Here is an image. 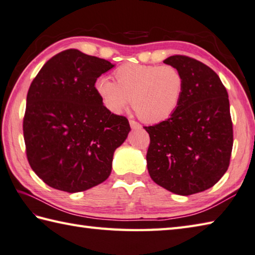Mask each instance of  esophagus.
<instances>
[{"label":"esophagus","instance_id":"34e87169","mask_svg":"<svg viewBox=\"0 0 255 255\" xmlns=\"http://www.w3.org/2000/svg\"><path fill=\"white\" fill-rule=\"evenodd\" d=\"M129 124H130V127H131L132 129H141V125L138 124L137 122L130 121V122H129Z\"/></svg>","mask_w":255,"mask_h":255}]
</instances>
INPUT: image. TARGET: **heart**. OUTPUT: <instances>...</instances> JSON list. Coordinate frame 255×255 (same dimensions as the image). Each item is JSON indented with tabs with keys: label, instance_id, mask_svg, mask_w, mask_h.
Listing matches in <instances>:
<instances>
[{
	"label": "heart",
	"instance_id": "b5f03b06",
	"mask_svg": "<svg viewBox=\"0 0 255 255\" xmlns=\"http://www.w3.org/2000/svg\"><path fill=\"white\" fill-rule=\"evenodd\" d=\"M116 83L98 78L95 92L103 106L112 114H122L129 103L143 123L166 121L180 104L184 79L172 65H143L128 63L114 72Z\"/></svg>",
	"mask_w": 255,
	"mask_h": 255
}]
</instances>
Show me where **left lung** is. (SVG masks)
Returning a JSON list of instances; mask_svg holds the SVG:
<instances>
[{
	"label": "left lung",
	"instance_id": "1",
	"mask_svg": "<svg viewBox=\"0 0 255 255\" xmlns=\"http://www.w3.org/2000/svg\"><path fill=\"white\" fill-rule=\"evenodd\" d=\"M184 79L180 104L167 121L143 127L150 137L147 168L159 186L180 196L213 187L230 164L233 128L226 87L197 59L173 55L163 61Z\"/></svg>",
	"mask_w": 255,
	"mask_h": 255
}]
</instances>
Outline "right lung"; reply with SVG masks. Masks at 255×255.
Wrapping results in <instances>:
<instances>
[{"mask_svg": "<svg viewBox=\"0 0 255 255\" xmlns=\"http://www.w3.org/2000/svg\"><path fill=\"white\" fill-rule=\"evenodd\" d=\"M115 65L66 49L45 63L29 86L23 119L26 156L49 187L69 193L104 182L130 126L103 106L95 83Z\"/></svg>", "mask_w": 255, "mask_h": 255, "instance_id": "obj_1", "label": "right lung"}]
</instances>
